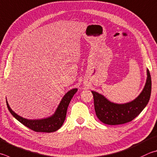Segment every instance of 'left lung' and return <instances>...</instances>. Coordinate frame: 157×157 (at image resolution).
<instances>
[{
	"instance_id": "left-lung-1",
	"label": "left lung",
	"mask_w": 157,
	"mask_h": 157,
	"mask_svg": "<svg viewBox=\"0 0 157 157\" xmlns=\"http://www.w3.org/2000/svg\"><path fill=\"white\" fill-rule=\"evenodd\" d=\"M151 76L147 69L146 82L138 97L130 102L117 104L96 91L92 90L96 115L104 124L119 125L128 123L137 117L147 106L151 95Z\"/></svg>"
}]
</instances>
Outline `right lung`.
I'll return each mask as SVG.
<instances>
[{
    "mask_svg": "<svg viewBox=\"0 0 157 157\" xmlns=\"http://www.w3.org/2000/svg\"><path fill=\"white\" fill-rule=\"evenodd\" d=\"M77 91H78V88H76L68 91L61 99L55 113L51 116L44 119H28L23 118L12 110L8 104L7 99L6 103L8 110H10L11 115L25 126L35 132H53L60 128L63 124L65 118H66L68 106H69L71 99L73 98V95H75Z\"/></svg>",
    "mask_w": 157,
    "mask_h": 157,
    "instance_id": "add662e5",
    "label": "right lung"
}]
</instances>
